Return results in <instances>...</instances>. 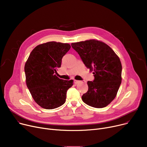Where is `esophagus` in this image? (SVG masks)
Instances as JSON below:
<instances>
[{"mask_svg": "<svg viewBox=\"0 0 147 147\" xmlns=\"http://www.w3.org/2000/svg\"><path fill=\"white\" fill-rule=\"evenodd\" d=\"M81 82L80 81H79V80H74V83L76 84H79V83H80Z\"/></svg>", "mask_w": 147, "mask_h": 147, "instance_id": "1", "label": "esophagus"}]
</instances>
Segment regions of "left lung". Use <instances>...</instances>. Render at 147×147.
<instances>
[{"label": "left lung", "instance_id": "8db88e82", "mask_svg": "<svg viewBox=\"0 0 147 147\" xmlns=\"http://www.w3.org/2000/svg\"><path fill=\"white\" fill-rule=\"evenodd\" d=\"M84 64L94 71V80L88 81V90L82 95L83 101L101 109L115 98L121 82L122 67L119 57L105 43L89 40L71 43Z\"/></svg>", "mask_w": 147, "mask_h": 147}]
</instances>
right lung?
<instances>
[{
    "label": "right lung",
    "instance_id": "add662e5",
    "mask_svg": "<svg viewBox=\"0 0 147 147\" xmlns=\"http://www.w3.org/2000/svg\"><path fill=\"white\" fill-rule=\"evenodd\" d=\"M68 43L49 42L37 46L30 53L24 71L26 84L35 102L45 109L63 105L73 80L60 79L55 75L62 58L69 50Z\"/></svg>",
    "mask_w": 147,
    "mask_h": 147
}]
</instances>
